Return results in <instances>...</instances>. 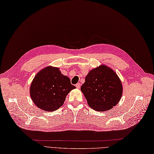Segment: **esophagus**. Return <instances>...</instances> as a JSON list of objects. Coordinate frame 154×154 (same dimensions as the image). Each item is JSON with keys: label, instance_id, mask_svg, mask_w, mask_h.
Listing matches in <instances>:
<instances>
[{"label": "esophagus", "instance_id": "esophagus-1", "mask_svg": "<svg viewBox=\"0 0 154 154\" xmlns=\"http://www.w3.org/2000/svg\"><path fill=\"white\" fill-rule=\"evenodd\" d=\"M80 87H81V84L80 83H77L76 85V87L77 88H80Z\"/></svg>", "mask_w": 154, "mask_h": 154}]
</instances>
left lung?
Instances as JSON below:
<instances>
[{
    "label": "left lung",
    "mask_w": 154,
    "mask_h": 154,
    "mask_svg": "<svg viewBox=\"0 0 154 154\" xmlns=\"http://www.w3.org/2000/svg\"><path fill=\"white\" fill-rule=\"evenodd\" d=\"M81 91L90 107L98 111H105L119 102L122 94V85L117 75L111 69L101 66L88 72Z\"/></svg>",
    "instance_id": "1"
}]
</instances>
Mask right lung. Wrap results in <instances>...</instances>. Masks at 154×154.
Segmentation results:
<instances>
[{"instance_id": "1", "label": "right lung", "mask_w": 154, "mask_h": 154, "mask_svg": "<svg viewBox=\"0 0 154 154\" xmlns=\"http://www.w3.org/2000/svg\"><path fill=\"white\" fill-rule=\"evenodd\" d=\"M75 88L70 79L63 75L59 68L48 66L35 75L30 85V94L38 108L53 111L62 106L68 93Z\"/></svg>"}]
</instances>
